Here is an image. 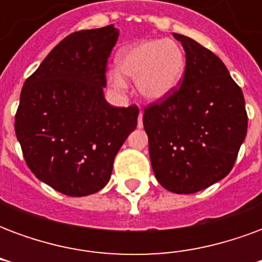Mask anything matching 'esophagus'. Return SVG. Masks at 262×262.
<instances>
[{"label":"esophagus","mask_w":262,"mask_h":262,"mask_svg":"<svg viewBox=\"0 0 262 262\" xmlns=\"http://www.w3.org/2000/svg\"><path fill=\"white\" fill-rule=\"evenodd\" d=\"M137 126H139V127H143V114L142 112L139 114V118H137Z\"/></svg>","instance_id":"34e87169"}]
</instances>
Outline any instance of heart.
Here are the masks:
<instances>
[{
    "mask_svg": "<svg viewBox=\"0 0 262 262\" xmlns=\"http://www.w3.org/2000/svg\"><path fill=\"white\" fill-rule=\"evenodd\" d=\"M118 71L109 73L108 81L116 90H125L123 78L136 80L137 94L150 102L171 97L184 80L187 59L184 49L171 39H153L122 49L116 57Z\"/></svg>",
    "mask_w": 262,
    "mask_h": 262,
    "instance_id": "1",
    "label": "heart"
}]
</instances>
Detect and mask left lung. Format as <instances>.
<instances>
[{"label": "left lung", "instance_id": "8db88e82", "mask_svg": "<svg viewBox=\"0 0 262 262\" xmlns=\"http://www.w3.org/2000/svg\"><path fill=\"white\" fill-rule=\"evenodd\" d=\"M172 36L187 54L185 75L180 90L144 109L143 126L160 185L195 193L231 171L247 135V112L223 61L191 37Z\"/></svg>", "mask_w": 262, "mask_h": 262}]
</instances>
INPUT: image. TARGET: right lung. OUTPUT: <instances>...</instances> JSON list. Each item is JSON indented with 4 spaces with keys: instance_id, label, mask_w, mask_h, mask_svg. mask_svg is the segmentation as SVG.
I'll use <instances>...</instances> for the list:
<instances>
[{
    "instance_id": "right-lung-1",
    "label": "right lung",
    "mask_w": 262,
    "mask_h": 262,
    "mask_svg": "<svg viewBox=\"0 0 262 262\" xmlns=\"http://www.w3.org/2000/svg\"><path fill=\"white\" fill-rule=\"evenodd\" d=\"M118 36L114 25L71 33L20 92L15 133L26 164L69 196H86L108 184L115 156L137 126V106H112L103 95Z\"/></svg>"
}]
</instances>
